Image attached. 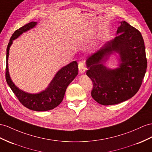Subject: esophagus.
I'll return each mask as SVG.
<instances>
[{
  "mask_svg": "<svg viewBox=\"0 0 152 152\" xmlns=\"http://www.w3.org/2000/svg\"><path fill=\"white\" fill-rule=\"evenodd\" d=\"M78 69H79V71L81 74H83L85 72L86 67H85V65L83 61H81L78 62Z\"/></svg>",
  "mask_w": 152,
  "mask_h": 152,
  "instance_id": "34e87169",
  "label": "esophagus"
}]
</instances>
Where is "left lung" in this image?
<instances>
[{
	"label": "left lung",
	"mask_w": 152,
	"mask_h": 152,
	"mask_svg": "<svg viewBox=\"0 0 152 152\" xmlns=\"http://www.w3.org/2000/svg\"><path fill=\"white\" fill-rule=\"evenodd\" d=\"M118 35L107 42L87 59V75L93 83L91 96L102 105L124 102L138 92L145 77L147 60L141 33L125 21L121 22ZM113 50L120 54V67L107 69L103 61Z\"/></svg>",
	"instance_id": "obj_1"
}]
</instances>
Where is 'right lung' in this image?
<instances>
[{"mask_svg": "<svg viewBox=\"0 0 152 152\" xmlns=\"http://www.w3.org/2000/svg\"><path fill=\"white\" fill-rule=\"evenodd\" d=\"M37 22H31L15 31L11 36L6 49V80L7 83L22 105L34 111H47L53 109L61 103L64 99L66 88L78 73V67L77 61H74L61 68L57 72L55 77L49 84V86L44 91L39 94H28L23 92L15 86L10 78L8 72L7 60L10 48L12 44L13 40L18 38L24 32L34 28Z\"/></svg>", "mask_w": 152, "mask_h": 152, "instance_id": "obj_1", "label": "right lung"}]
</instances>
